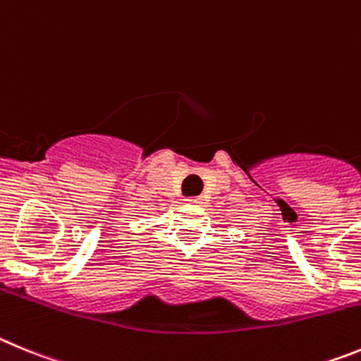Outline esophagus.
<instances>
[{
  "label": "esophagus",
  "mask_w": 361,
  "mask_h": 361,
  "mask_svg": "<svg viewBox=\"0 0 361 361\" xmlns=\"http://www.w3.org/2000/svg\"><path fill=\"white\" fill-rule=\"evenodd\" d=\"M188 203H200V197H190V200H187Z\"/></svg>",
  "instance_id": "1"
}]
</instances>
